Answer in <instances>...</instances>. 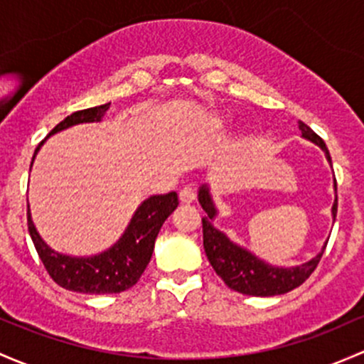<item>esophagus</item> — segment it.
Segmentation results:
<instances>
[{"label": "esophagus", "mask_w": 364, "mask_h": 364, "mask_svg": "<svg viewBox=\"0 0 364 364\" xmlns=\"http://www.w3.org/2000/svg\"><path fill=\"white\" fill-rule=\"evenodd\" d=\"M195 197H197V193H195L192 186H185V188L179 190V200H181V204H192Z\"/></svg>", "instance_id": "34e87169"}]
</instances>
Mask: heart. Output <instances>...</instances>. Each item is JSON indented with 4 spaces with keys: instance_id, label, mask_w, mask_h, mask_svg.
Returning a JSON list of instances; mask_svg holds the SVG:
<instances>
[{
    "instance_id": "1",
    "label": "heart",
    "mask_w": 364,
    "mask_h": 364,
    "mask_svg": "<svg viewBox=\"0 0 364 364\" xmlns=\"http://www.w3.org/2000/svg\"><path fill=\"white\" fill-rule=\"evenodd\" d=\"M225 124H227V120H225V117H216V118H214V122H213L214 127H218V129L223 127Z\"/></svg>"
}]
</instances>
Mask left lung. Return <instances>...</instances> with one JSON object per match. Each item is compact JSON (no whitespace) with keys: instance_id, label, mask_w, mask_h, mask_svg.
<instances>
[{"instance_id":"8db88e82","label":"left lung","mask_w":364,"mask_h":364,"mask_svg":"<svg viewBox=\"0 0 364 364\" xmlns=\"http://www.w3.org/2000/svg\"><path fill=\"white\" fill-rule=\"evenodd\" d=\"M298 127H300L301 136L305 139L312 141L314 144H317L321 150L326 153L328 162L331 164L330 151H328L324 141L309 125H305L304 122H298ZM198 202H200L202 209L205 211V216L202 218L205 255H208V259L213 265L214 272L220 275L225 281V284L233 289V291L251 294V296H275V294H284L291 291V289L304 284L311 277V274L316 270L317 263H319L321 256L324 252V247L328 244H324L323 251L316 258H312L307 263H301L298 267H288V269H284V267L269 265L267 262L259 259L258 256L252 255L251 251L244 250L239 244L232 242L223 232L214 228L213 220L216 218L218 211L214 208V202L211 193H209L208 185H202L200 190H198ZM331 214H333L335 220L336 198L333 208H331Z\"/></svg>"}]
</instances>
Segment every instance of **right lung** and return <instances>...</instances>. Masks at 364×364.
Returning a JSON list of instances; mask_svg holds the SVG:
<instances>
[{
    "label": "right lung",
    "instance_id": "obj_1",
    "mask_svg": "<svg viewBox=\"0 0 364 364\" xmlns=\"http://www.w3.org/2000/svg\"><path fill=\"white\" fill-rule=\"evenodd\" d=\"M109 105L112 102L95 106V108L82 109V112H75L70 117L64 118L60 124H57L48 136L64 131L68 127H73V125L101 122V118L109 109ZM43 143L45 141H41L38 144L34 156H36L38 150H40ZM31 166H33V162H31ZM178 204V193L176 192L153 195V197L146 198L136 209L131 223L125 228L124 235L118 239V242L113 244L105 252L89 256V258L60 255V252L48 247L47 242L41 239L40 233L34 228L33 220H31L29 204L28 228L34 247L38 251V256L43 262L48 275L57 284L63 286L64 289L89 294L122 293L125 289L132 288L139 281L144 269L150 263L156 235H159L164 221L174 213Z\"/></svg>",
    "mask_w": 364,
    "mask_h": 364
}]
</instances>
